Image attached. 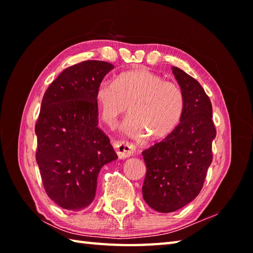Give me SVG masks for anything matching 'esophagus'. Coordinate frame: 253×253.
Returning a JSON list of instances; mask_svg holds the SVG:
<instances>
[{
	"label": "esophagus",
	"instance_id": "1",
	"mask_svg": "<svg viewBox=\"0 0 253 253\" xmlns=\"http://www.w3.org/2000/svg\"><path fill=\"white\" fill-rule=\"evenodd\" d=\"M115 151L121 160H125L129 157H132L136 153V148L133 144L125 141H115L113 143Z\"/></svg>",
	"mask_w": 253,
	"mask_h": 253
}]
</instances>
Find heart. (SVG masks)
Wrapping results in <instances>:
<instances>
[{
	"instance_id": "obj_1",
	"label": "heart",
	"mask_w": 253,
	"mask_h": 253,
	"mask_svg": "<svg viewBox=\"0 0 253 253\" xmlns=\"http://www.w3.org/2000/svg\"><path fill=\"white\" fill-rule=\"evenodd\" d=\"M94 99L102 121L110 126L129 105L131 115L124 125L125 132L132 138L150 135L153 140L169 137L176 129L185 105L178 85L144 67L118 74L114 83H100Z\"/></svg>"
}]
</instances>
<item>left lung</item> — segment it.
Returning a JSON list of instances; mask_svg holds the SVG:
<instances>
[{"label": "left lung", "instance_id": "obj_1", "mask_svg": "<svg viewBox=\"0 0 253 253\" xmlns=\"http://www.w3.org/2000/svg\"><path fill=\"white\" fill-rule=\"evenodd\" d=\"M171 72L184 94L180 123L169 137L142 151L147 166L143 199L161 213L177 211L199 195L216 136L211 101L201 84L178 67Z\"/></svg>", "mask_w": 253, "mask_h": 253}]
</instances>
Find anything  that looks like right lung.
<instances>
[{
    "label": "right lung",
    "mask_w": 253,
    "mask_h": 253,
    "mask_svg": "<svg viewBox=\"0 0 253 253\" xmlns=\"http://www.w3.org/2000/svg\"><path fill=\"white\" fill-rule=\"evenodd\" d=\"M111 63L68 67L46 89L36 124V160L46 195L57 206L82 211L94 200L100 169L117 159L98 127L95 90Z\"/></svg>",
    "instance_id": "right-lung-1"
}]
</instances>
